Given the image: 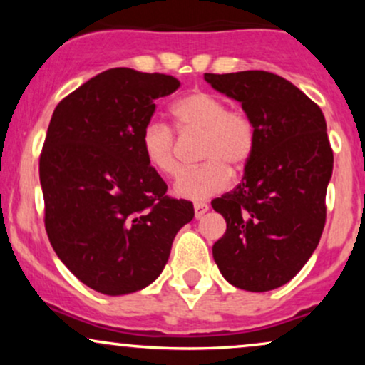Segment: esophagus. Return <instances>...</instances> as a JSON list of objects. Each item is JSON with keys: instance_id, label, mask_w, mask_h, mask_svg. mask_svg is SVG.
<instances>
[{"instance_id": "esophagus-1", "label": "esophagus", "mask_w": 365, "mask_h": 365, "mask_svg": "<svg viewBox=\"0 0 365 365\" xmlns=\"http://www.w3.org/2000/svg\"><path fill=\"white\" fill-rule=\"evenodd\" d=\"M194 209H195V217H197V220H199V217H202L204 215H206L209 206H207L206 202H195L194 204Z\"/></svg>"}]
</instances>
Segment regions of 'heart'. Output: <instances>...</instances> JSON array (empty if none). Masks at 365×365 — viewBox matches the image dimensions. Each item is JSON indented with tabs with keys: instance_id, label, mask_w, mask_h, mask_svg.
Here are the masks:
<instances>
[{
	"instance_id": "obj_1",
	"label": "heart",
	"mask_w": 365,
	"mask_h": 365,
	"mask_svg": "<svg viewBox=\"0 0 365 365\" xmlns=\"http://www.w3.org/2000/svg\"><path fill=\"white\" fill-rule=\"evenodd\" d=\"M175 130L182 137L197 135V158L200 165L188 168L175 183V192L187 199H206L223 190L230 170L247 166L255 148L254 121L244 110L226 108L223 98L207 91L183 96L171 108ZM142 149L153 168L166 177L180 171L178 139L173 128L161 121H150L142 130Z\"/></svg>"
}]
</instances>
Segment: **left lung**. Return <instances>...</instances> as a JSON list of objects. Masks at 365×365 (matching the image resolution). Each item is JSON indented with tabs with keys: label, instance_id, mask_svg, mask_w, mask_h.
Masks as SVG:
<instances>
[{
	"label": "left lung",
	"instance_id": "8db88e82",
	"mask_svg": "<svg viewBox=\"0 0 365 365\" xmlns=\"http://www.w3.org/2000/svg\"><path fill=\"white\" fill-rule=\"evenodd\" d=\"M204 78L242 103L255 127L244 180L211 202L226 220L212 257L233 287L274 290L302 269L324 230L333 173L324 115L276 73L247 70Z\"/></svg>",
	"mask_w": 365,
	"mask_h": 365
}]
</instances>
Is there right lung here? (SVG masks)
<instances>
[{"label":"right lung","instance_id":"1","mask_svg":"<svg viewBox=\"0 0 365 365\" xmlns=\"http://www.w3.org/2000/svg\"><path fill=\"white\" fill-rule=\"evenodd\" d=\"M171 75L110 68L54 108L39 158L44 226L54 252L104 295L142 290L161 274L177 232L194 217L142 149Z\"/></svg>","mask_w":365,"mask_h":365}]
</instances>
